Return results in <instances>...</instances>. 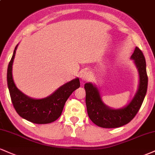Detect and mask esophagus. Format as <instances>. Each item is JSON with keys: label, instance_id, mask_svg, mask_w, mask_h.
<instances>
[{"label": "esophagus", "instance_id": "1", "mask_svg": "<svg viewBox=\"0 0 155 155\" xmlns=\"http://www.w3.org/2000/svg\"><path fill=\"white\" fill-rule=\"evenodd\" d=\"M81 79L83 81H89L91 79V74L88 71H83L81 74Z\"/></svg>", "mask_w": 155, "mask_h": 155}]
</instances>
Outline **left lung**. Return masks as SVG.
I'll return each mask as SVG.
<instances>
[{
    "mask_svg": "<svg viewBox=\"0 0 155 155\" xmlns=\"http://www.w3.org/2000/svg\"><path fill=\"white\" fill-rule=\"evenodd\" d=\"M131 58L134 60L139 73V87L134 98L127 106L119 110L110 109L102 101L98 89L91 83L84 84L86 105L90 120L102 128H118L128 124L133 119L142 105L148 85L146 61L142 51L137 47Z\"/></svg>",
    "mask_w": 155,
    "mask_h": 155,
    "instance_id": "obj_1",
    "label": "left lung"
}]
</instances>
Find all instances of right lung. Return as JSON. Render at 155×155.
<instances>
[{
	"label": "right lung",
	"instance_id": "add662e5",
	"mask_svg": "<svg viewBox=\"0 0 155 155\" xmlns=\"http://www.w3.org/2000/svg\"><path fill=\"white\" fill-rule=\"evenodd\" d=\"M17 45L7 71V82L14 107L21 118L34 124H46L53 122L61 116L65 103L72 92L80 87L79 79L77 78L66 83L46 98L35 100L26 96L17 89L12 77V65Z\"/></svg>",
	"mask_w": 155,
	"mask_h": 155
}]
</instances>
